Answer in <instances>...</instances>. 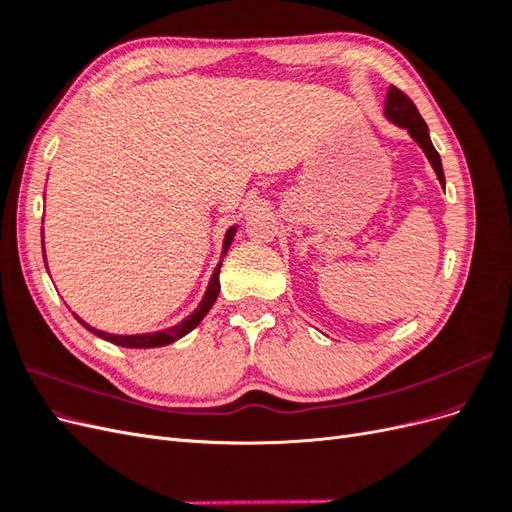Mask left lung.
<instances>
[{"label":"left lung","instance_id":"8db88e82","mask_svg":"<svg viewBox=\"0 0 512 512\" xmlns=\"http://www.w3.org/2000/svg\"><path fill=\"white\" fill-rule=\"evenodd\" d=\"M384 115L391 123H395V126H399V128H404L414 138V143L423 149L429 164L433 166V170H436L440 185L444 188V170H442L440 153L431 143L427 123L423 121L421 113L416 111V106L412 104V100L404 94V91H399L397 87H389V94H386V102H384Z\"/></svg>","mask_w":512,"mask_h":512}]
</instances>
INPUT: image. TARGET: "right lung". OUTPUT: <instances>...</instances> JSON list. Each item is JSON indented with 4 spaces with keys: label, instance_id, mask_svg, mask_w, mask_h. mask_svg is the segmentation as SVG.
<instances>
[{
    "label": "right lung",
    "instance_id": "obj_1",
    "mask_svg": "<svg viewBox=\"0 0 512 512\" xmlns=\"http://www.w3.org/2000/svg\"><path fill=\"white\" fill-rule=\"evenodd\" d=\"M235 232H237V226H230V228L226 230L224 245H222V258L226 256L232 239H235ZM42 235H44V232H42ZM42 252H44V237H42ZM44 260H46V258H44ZM220 269H222V260L218 262V267H215V271H213V275H211V280H209V286H207V290H205V297H203V301L198 303V307L194 309V312H192L188 318H185V320H181L179 324H175V327H168V329H164V331L136 333V335H115V333L100 331V329H96V327H89V324H87L83 318L76 316V314H74V318L79 320L89 333H94V335H98L100 339H106V342H111V344H115V346H123V348H160V346H168V344L177 342V339H181L183 335H188L192 329H196L198 324H200V320H203V318L207 316L211 305L215 303V299H218V294H220Z\"/></svg>",
    "mask_w": 512,
    "mask_h": 512
}]
</instances>
